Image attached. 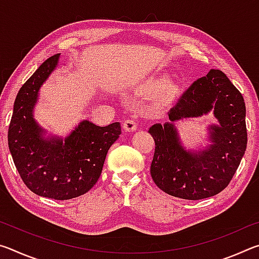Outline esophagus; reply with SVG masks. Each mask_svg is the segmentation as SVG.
<instances>
[{"label":"esophagus","instance_id":"obj_1","mask_svg":"<svg viewBox=\"0 0 259 259\" xmlns=\"http://www.w3.org/2000/svg\"><path fill=\"white\" fill-rule=\"evenodd\" d=\"M123 129L131 133V131H135L137 129V123H136L134 120H125L123 122Z\"/></svg>","mask_w":259,"mask_h":259}]
</instances>
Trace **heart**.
Returning a JSON list of instances; mask_svg holds the SVG:
<instances>
[{"label":"heart","instance_id":"obj_1","mask_svg":"<svg viewBox=\"0 0 259 259\" xmlns=\"http://www.w3.org/2000/svg\"><path fill=\"white\" fill-rule=\"evenodd\" d=\"M142 91L148 96L157 94V103L166 105L171 103L177 97L179 87L176 83L169 80V75L165 73L156 74L147 77L142 83Z\"/></svg>","mask_w":259,"mask_h":259}]
</instances>
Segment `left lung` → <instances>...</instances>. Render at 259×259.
<instances>
[{"mask_svg": "<svg viewBox=\"0 0 259 259\" xmlns=\"http://www.w3.org/2000/svg\"><path fill=\"white\" fill-rule=\"evenodd\" d=\"M210 111L218 123L208 126V144L202 149H186L174 123ZM168 116V122L148 130L155 140L151 176L156 186L185 200L218 194L233 178L247 148L242 95L222 71L210 69L183 94Z\"/></svg>", "mask_w": 259, "mask_h": 259, "instance_id": "1", "label": "left lung"}]
</instances>
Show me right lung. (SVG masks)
<instances>
[{
    "instance_id": "obj_1",
    "label": "right lung",
    "mask_w": 259,
    "mask_h": 259,
    "mask_svg": "<svg viewBox=\"0 0 259 259\" xmlns=\"http://www.w3.org/2000/svg\"><path fill=\"white\" fill-rule=\"evenodd\" d=\"M60 54L47 59L17 95L8 131L9 150L21 179L35 194L69 200L84 194L100 177L107 152L121 135L120 122L99 126L83 120L67 137L47 135L34 109L40 89L58 67Z\"/></svg>"
}]
</instances>
